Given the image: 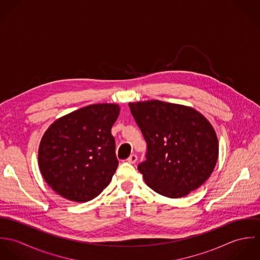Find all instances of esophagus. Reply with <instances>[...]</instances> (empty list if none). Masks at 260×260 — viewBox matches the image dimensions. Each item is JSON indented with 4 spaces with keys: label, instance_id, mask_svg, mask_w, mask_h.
Returning a JSON list of instances; mask_svg holds the SVG:
<instances>
[{
    "label": "esophagus",
    "instance_id": "esophagus-1",
    "mask_svg": "<svg viewBox=\"0 0 260 260\" xmlns=\"http://www.w3.org/2000/svg\"><path fill=\"white\" fill-rule=\"evenodd\" d=\"M127 161L131 164H134L136 161H137V155L136 154H132L129 156V158L127 159Z\"/></svg>",
    "mask_w": 260,
    "mask_h": 260
}]
</instances>
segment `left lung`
Returning <instances> with one entry per match:
<instances>
[{
	"instance_id": "1",
	"label": "left lung",
	"mask_w": 260,
	"mask_h": 260,
	"mask_svg": "<svg viewBox=\"0 0 260 260\" xmlns=\"http://www.w3.org/2000/svg\"><path fill=\"white\" fill-rule=\"evenodd\" d=\"M129 107L147 143L146 160L138 170L152 190L179 198L209 178L218 158V140L202 114L158 100Z\"/></svg>"
}]
</instances>
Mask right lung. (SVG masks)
Listing matches in <instances>:
<instances>
[{"instance_id": "obj_1", "label": "right lung", "mask_w": 260, "mask_h": 260, "mask_svg": "<svg viewBox=\"0 0 260 260\" xmlns=\"http://www.w3.org/2000/svg\"><path fill=\"white\" fill-rule=\"evenodd\" d=\"M119 111L115 104L89 105L58 119L45 132L39 166L59 195L87 202L110 183L119 164L111 134Z\"/></svg>"}]
</instances>
